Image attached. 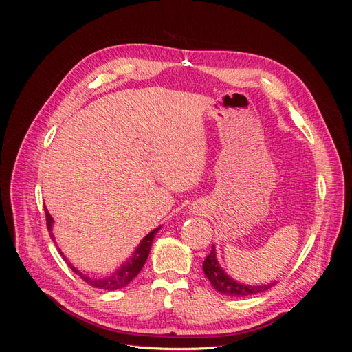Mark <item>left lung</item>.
Wrapping results in <instances>:
<instances>
[{"label":"left lung","instance_id":"1","mask_svg":"<svg viewBox=\"0 0 352 352\" xmlns=\"http://www.w3.org/2000/svg\"><path fill=\"white\" fill-rule=\"evenodd\" d=\"M202 270H204L207 279L211 282V285L214 286V289L219 291L220 294H225L229 296H248L258 294L263 291L270 289L272 286H274V282L267 283V285H243L236 280H233L228 273H225L220 267V264L216 257V248L212 245L211 252L207 255V258L202 263Z\"/></svg>","mask_w":352,"mask_h":352}]
</instances>
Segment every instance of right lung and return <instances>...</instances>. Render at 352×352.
<instances>
[{
  "label": "right lung",
  "instance_id": "1",
  "mask_svg": "<svg viewBox=\"0 0 352 352\" xmlns=\"http://www.w3.org/2000/svg\"><path fill=\"white\" fill-rule=\"evenodd\" d=\"M45 217H47V228L50 230V236L51 239L54 241V235H52L51 230H52V223H54V220H52V217L50 216L48 210L45 208ZM160 230V228L154 229L153 232L148 233V235L141 241V243L138 245V248L135 250V252L132 254V257L127 258V261H124L119 269L114 270L111 274H109L107 278H89V276L83 274L82 272H79L76 267L72 263H67L69 267L76 273L79 278L87 282L88 285L94 286V287H98V289H104V291H114V289H120V287H124L126 285H129L135 276L140 273L144 267V264L148 258V254H150V250H151V245H153V239L155 236V233ZM56 242V241H54ZM58 252L61 254V257L65 258V261H67V258L63 255L61 250H58Z\"/></svg>",
  "mask_w": 352,
  "mask_h": 352
}]
</instances>
